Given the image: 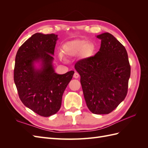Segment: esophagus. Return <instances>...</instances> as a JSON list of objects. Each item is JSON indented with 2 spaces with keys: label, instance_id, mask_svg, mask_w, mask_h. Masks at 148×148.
Returning a JSON list of instances; mask_svg holds the SVG:
<instances>
[{
  "label": "esophagus",
  "instance_id": "34e87169",
  "mask_svg": "<svg viewBox=\"0 0 148 148\" xmlns=\"http://www.w3.org/2000/svg\"><path fill=\"white\" fill-rule=\"evenodd\" d=\"M79 74L77 73V72H75V73H74V75H73V77L75 78H78V77H79Z\"/></svg>",
  "mask_w": 148,
  "mask_h": 148
}]
</instances>
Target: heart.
Here are the masks:
<instances>
[{"instance_id":"obj_1","label":"heart","mask_w":148,"mask_h":148,"mask_svg":"<svg viewBox=\"0 0 148 148\" xmlns=\"http://www.w3.org/2000/svg\"><path fill=\"white\" fill-rule=\"evenodd\" d=\"M94 46L84 39H75L65 43L62 46V55L66 58H72L81 55L88 57L92 54Z\"/></svg>"}]
</instances>
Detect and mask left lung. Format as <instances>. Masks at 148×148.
<instances>
[{
    "label": "left lung",
    "mask_w": 148,
    "mask_h": 148,
    "mask_svg": "<svg viewBox=\"0 0 148 148\" xmlns=\"http://www.w3.org/2000/svg\"><path fill=\"white\" fill-rule=\"evenodd\" d=\"M101 47L95 56L75 65L87 107L95 114H108L127 96L130 65L125 47L113 35L97 36Z\"/></svg>",
    "instance_id": "obj_1"
}]
</instances>
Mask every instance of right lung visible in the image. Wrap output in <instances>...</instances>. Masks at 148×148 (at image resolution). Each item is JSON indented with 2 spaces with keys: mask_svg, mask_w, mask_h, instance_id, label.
I'll return each instance as SVG.
<instances>
[{
  "mask_svg": "<svg viewBox=\"0 0 148 148\" xmlns=\"http://www.w3.org/2000/svg\"><path fill=\"white\" fill-rule=\"evenodd\" d=\"M57 39L54 34L36 33L20 47L15 57L13 78L20 99L42 117L59 110L62 95L75 73H55L52 64ZM39 60L42 68L36 70L34 63Z\"/></svg>",
  "mask_w": 148,
  "mask_h": 148,
  "instance_id": "obj_1",
  "label": "right lung"
}]
</instances>
